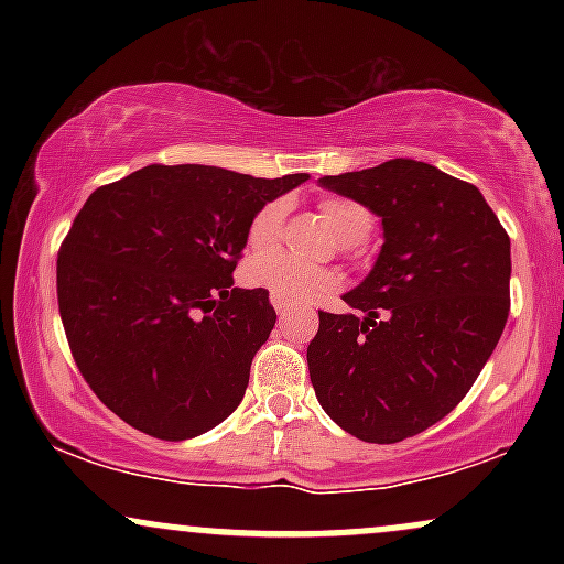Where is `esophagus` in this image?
Returning <instances> with one entry per match:
<instances>
[{
    "label": "esophagus",
    "instance_id": "1",
    "mask_svg": "<svg viewBox=\"0 0 564 564\" xmlns=\"http://www.w3.org/2000/svg\"><path fill=\"white\" fill-rule=\"evenodd\" d=\"M270 302H273V307H275L278 315H286L289 310H291V302L281 300V296H270Z\"/></svg>",
    "mask_w": 564,
    "mask_h": 564
}]
</instances>
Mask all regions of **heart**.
<instances>
[{"label":"heart","mask_w":564,"mask_h":564,"mask_svg":"<svg viewBox=\"0 0 564 564\" xmlns=\"http://www.w3.org/2000/svg\"><path fill=\"white\" fill-rule=\"evenodd\" d=\"M321 212L326 217L328 228L345 243L364 241L368 230H371V215L349 198H323ZM283 215H286V204L283 200H270L251 217L249 230H246V243H249L251 251L273 249L278 238H281ZM243 275L251 286L268 289L270 294L281 296L286 302H310L336 286L334 273L315 268V264L291 260L286 254L257 257V260L246 264Z\"/></svg>","instance_id":"b5f03b06"}]
</instances>
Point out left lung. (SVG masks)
<instances>
[{"instance_id":"1","label":"left lung","mask_w":564,"mask_h":564,"mask_svg":"<svg viewBox=\"0 0 564 564\" xmlns=\"http://www.w3.org/2000/svg\"><path fill=\"white\" fill-rule=\"evenodd\" d=\"M384 225L371 273L318 310L307 347L323 411L366 443H400L464 400L509 318V236L471 183L413 159L321 177Z\"/></svg>"}]
</instances>
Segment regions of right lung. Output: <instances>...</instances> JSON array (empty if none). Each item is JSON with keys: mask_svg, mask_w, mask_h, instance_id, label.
<instances>
[{"mask_svg": "<svg viewBox=\"0 0 564 564\" xmlns=\"http://www.w3.org/2000/svg\"><path fill=\"white\" fill-rule=\"evenodd\" d=\"M304 180L151 164L87 198L57 251V307L116 416L187 440L236 411L275 310L264 289L232 286V270L251 217Z\"/></svg>", "mask_w": 564, "mask_h": 564, "instance_id": "right-lung-1", "label": "right lung"}]
</instances>
